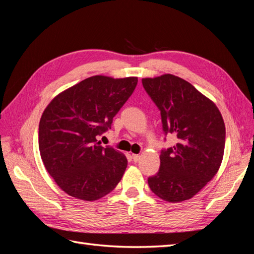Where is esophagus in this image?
Returning a JSON list of instances; mask_svg holds the SVG:
<instances>
[{
  "label": "esophagus",
  "mask_w": 254,
  "mask_h": 254,
  "mask_svg": "<svg viewBox=\"0 0 254 254\" xmlns=\"http://www.w3.org/2000/svg\"><path fill=\"white\" fill-rule=\"evenodd\" d=\"M132 159H133L134 162H137V161L141 159V156L140 155H132Z\"/></svg>",
  "instance_id": "obj_1"
}]
</instances>
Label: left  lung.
Segmentation results:
<instances>
[{
    "mask_svg": "<svg viewBox=\"0 0 254 254\" xmlns=\"http://www.w3.org/2000/svg\"><path fill=\"white\" fill-rule=\"evenodd\" d=\"M158 106L165 134L178 143L161 151L160 170L148 186L159 198L181 202L193 198L217 174L225 151L226 127L217 106L193 84L173 74L143 78Z\"/></svg>",
    "mask_w": 254,
    "mask_h": 254,
    "instance_id": "left-lung-1",
    "label": "left lung"
}]
</instances>
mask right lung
I'll use <instances>...</instances> for the list:
<instances>
[{
  "label": "right lung",
  "instance_id": "add662e5",
  "mask_svg": "<svg viewBox=\"0 0 254 254\" xmlns=\"http://www.w3.org/2000/svg\"><path fill=\"white\" fill-rule=\"evenodd\" d=\"M137 77L95 75L60 92L44 109L39 150L48 173L64 193L84 201L109 194L121 181L127 158L97 136L132 94Z\"/></svg>",
  "mask_w": 254,
  "mask_h": 254
}]
</instances>
